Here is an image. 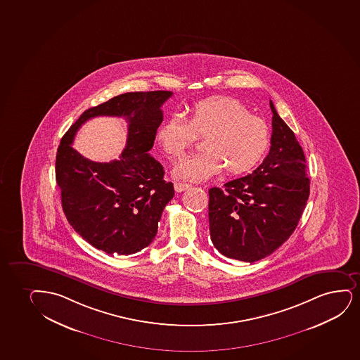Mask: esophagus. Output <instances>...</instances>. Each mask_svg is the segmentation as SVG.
I'll use <instances>...</instances> for the list:
<instances>
[{
  "label": "esophagus",
  "mask_w": 360,
  "mask_h": 360,
  "mask_svg": "<svg viewBox=\"0 0 360 360\" xmlns=\"http://www.w3.org/2000/svg\"><path fill=\"white\" fill-rule=\"evenodd\" d=\"M191 186V184H186V183H174V191H177V193H181V191H184L188 189Z\"/></svg>",
  "instance_id": "obj_1"
}]
</instances>
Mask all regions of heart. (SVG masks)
Here are the masks:
<instances>
[{
  "label": "heart",
  "mask_w": 360,
  "mask_h": 360,
  "mask_svg": "<svg viewBox=\"0 0 360 360\" xmlns=\"http://www.w3.org/2000/svg\"><path fill=\"white\" fill-rule=\"evenodd\" d=\"M196 136H205V151L178 162L174 177L201 182L224 167L231 176L246 174L269 146L266 121L236 98L200 101L191 108L188 120L179 114L169 116L156 131V142L165 155L178 159L195 143Z\"/></svg>",
  "instance_id": "obj_1"
}]
</instances>
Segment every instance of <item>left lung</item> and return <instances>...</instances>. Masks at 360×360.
Segmentation results:
<instances>
[{"mask_svg":"<svg viewBox=\"0 0 360 360\" xmlns=\"http://www.w3.org/2000/svg\"><path fill=\"white\" fill-rule=\"evenodd\" d=\"M271 104V149L245 177L209 191L210 236L223 256L256 262L292 234L309 196L304 153Z\"/></svg>","mask_w":360,"mask_h":360,"instance_id":"8db88e82","label":"left lung"}]
</instances>
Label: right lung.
I'll list each match as a JSON object with an SVG mask.
<instances>
[{
	"label": "right lung",
	"mask_w": 360,
	"mask_h": 360,
	"mask_svg": "<svg viewBox=\"0 0 360 360\" xmlns=\"http://www.w3.org/2000/svg\"><path fill=\"white\" fill-rule=\"evenodd\" d=\"M172 92H129L89 108L71 124L56 156V179L68 222L89 244L112 255H134L155 238L174 184L150 155ZM96 115H119L129 122L127 147L117 161L94 163L70 147L81 124Z\"/></svg>",
	"instance_id": "obj_1"
}]
</instances>
